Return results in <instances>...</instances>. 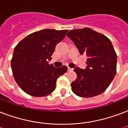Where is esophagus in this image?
Here are the masks:
<instances>
[{
    "label": "esophagus",
    "instance_id": "34e87169",
    "mask_svg": "<svg viewBox=\"0 0 128 128\" xmlns=\"http://www.w3.org/2000/svg\"><path fill=\"white\" fill-rule=\"evenodd\" d=\"M68 71H72V70H73V68H70V67H68Z\"/></svg>",
    "mask_w": 128,
    "mask_h": 128
}]
</instances>
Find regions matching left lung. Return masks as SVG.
I'll use <instances>...</instances> for the list:
<instances>
[{"instance_id": "8db88e82", "label": "left lung", "mask_w": 128, "mask_h": 128, "mask_svg": "<svg viewBox=\"0 0 128 128\" xmlns=\"http://www.w3.org/2000/svg\"><path fill=\"white\" fill-rule=\"evenodd\" d=\"M67 36L88 57L86 69L74 68L77 78L71 83L76 95L91 98L104 92L113 80L117 70V54L111 41L106 36L90 28L69 31Z\"/></svg>"}]
</instances>
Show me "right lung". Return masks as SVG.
<instances>
[{"mask_svg": "<svg viewBox=\"0 0 128 128\" xmlns=\"http://www.w3.org/2000/svg\"><path fill=\"white\" fill-rule=\"evenodd\" d=\"M68 30L45 29L33 32L14 49L11 68L16 83L29 95L41 97L56 89L57 78L67 71L66 66L56 68L49 64L56 45Z\"/></svg>", "mask_w": 128, "mask_h": 128, "instance_id": "1", "label": "right lung"}]
</instances>
